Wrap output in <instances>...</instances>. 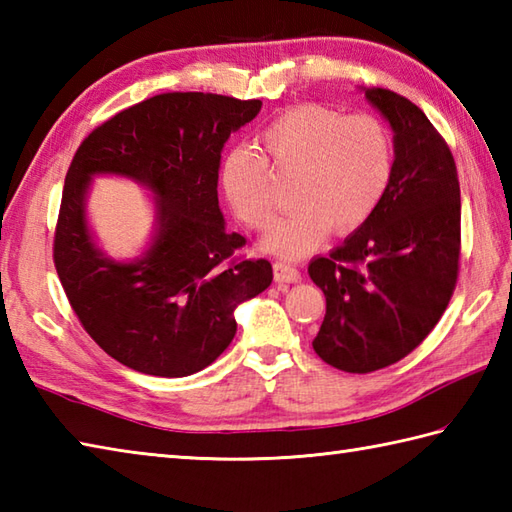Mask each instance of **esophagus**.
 <instances>
[{"instance_id": "34e87169", "label": "esophagus", "mask_w": 512, "mask_h": 512, "mask_svg": "<svg viewBox=\"0 0 512 512\" xmlns=\"http://www.w3.org/2000/svg\"><path fill=\"white\" fill-rule=\"evenodd\" d=\"M273 275H275V282H279V284H295L302 279V273H299L295 266H290L286 262H275Z\"/></svg>"}]
</instances>
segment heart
<instances>
[{
	"label": "heart",
	"mask_w": 512,
	"mask_h": 512,
	"mask_svg": "<svg viewBox=\"0 0 512 512\" xmlns=\"http://www.w3.org/2000/svg\"><path fill=\"white\" fill-rule=\"evenodd\" d=\"M266 159L279 173H295L290 204L297 210L266 237L282 257L308 255L333 230L353 233L384 197L393 175V137L382 119L342 115L322 104L282 110L259 133ZM224 195L235 217L264 233L275 222L268 166L248 148L230 150L222 166Z\"/></svg>",
	"instance_id": "obj_1"
}]
</instances>
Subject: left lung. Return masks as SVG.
Here are the masks:
<instances>
[{
    "label": "left lung",
    "mask_w": 512,
    "mask_h": 512,
    "mask_svg": "<svg viewBox=\"0 0 512 512\" xmlns=\"http://www.w3.org/2000/svg\"><path fill=\"white\" fill-rule=\"evenodd\" d=\"M395 130L384 197L346 242L308 275L324 290L315 353L344 373H373L424 342L453 297L462 253V199L444 137L410 99L368 88Z\"/></svg>",
    "instance_id": "obj_1"
}]
</instances>
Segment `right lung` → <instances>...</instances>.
<instances>
[{"instance_id": "1", "label": "right lung", "mask_w": 512, "mask_h": 512, "mask_svg": "<svg viewBox=\"0 0 512 512\" xmlns=\"http://www.w3.org/2000/svg\"><path fill=\"white\" fill-rule=\"evenodd\" d=\"M262 108L259 99L162 93L97 126L70 162L55 226L53 259L93 342L119 364L155 377H186L233 342L237 304L273 282L266 259L239 255L217 199L230 133ZM99 172L133 176L158 197L154 246L130 265L113 263L89 239L83 195Z\"/></svg>"}]
</instances>
